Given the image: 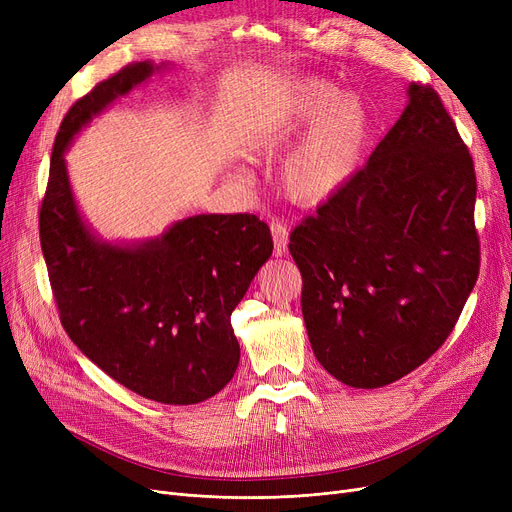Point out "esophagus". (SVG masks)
<instances>
[{
	"label": "esophagus",
	"mask_w": 512,
	"mask_h": 512,
	"mask_svg": "<svg viewBox=\"0 0 512 512\" xmlns=\"http://www.w3.org/2000/svg\"><path fill=\"white\" fill-rule=\"evenodd\" d=\"M270 230H272V238H274V253L278 257L286 255V251H288V228H286V224L274 220L270 224Z\"/></svg>",
	"instance_id": "1"
}]
</instances>
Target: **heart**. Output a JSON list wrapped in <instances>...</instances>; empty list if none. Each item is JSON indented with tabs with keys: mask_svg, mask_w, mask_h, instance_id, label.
Instances as JSON below:
<instances>
[{
	"mask_svg": "<svg viewBox=\"0 0 512 512\" xmlns=\"http://www.w3.org/2000/svg\"><path fill=\"white\" fill-rule=\"evenodd\" d=\"M290 114L311 126L284 161L282 188L294 203L315 205L353 176L369 132L367 110L357 95H340L328 80L303 78L294 85Z\"/></svg>",
	"mask_w": 512,
	"mask_h": 512,
	"instance_id": "heart-1",
	"label": "heart"
}]
</instances>
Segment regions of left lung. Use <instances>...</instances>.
I'll return each mask as SVG.
<instances>
[{
  "instance_id": "8db88e82",
  "label": "left lung",
  "mask_w": 512,
  "mask_h": 512,
  "mask_svg": "<svg viewBox=\"0 0 512 512\" xmlns=\"http://www.w3.org/2000/svg\"><path fill=\"white\" fill-rule=\"evenodd\" d=\"M473 157L440 95L409 103L367 164L290 234L317 361L382 388L432 357L479 276Z\"/></svg>"
}]
</instances>
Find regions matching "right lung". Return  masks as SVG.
<instances>
[{
  "instance_id": "1",
  "label": "right lung",
  "mask_w": 512,
  "mask_h": 512,
  "mask_svg": "<svg viewBox=\"0 0 512 512\" xmlns=\"http://www.w3.org/2000/svg\"><path fill=\"white\" fill-rule=\"evenodd\" d=\"M155 70L128 64L70 107L51 151L39 236L60 321L83 355L149 400L195 405L238 367L230 315L272 255L270 228L253 213H209L143 245H107L80 218L64 164L74 134Z\"/></svg>"
}]
</instances>
